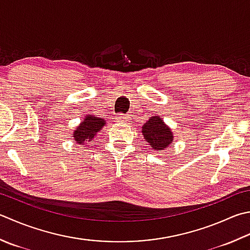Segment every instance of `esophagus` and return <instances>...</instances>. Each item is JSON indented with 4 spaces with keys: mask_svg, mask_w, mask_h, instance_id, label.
I'll list each match as a JSON object with an SVG mask.
<instances>
[{
    "mask_svg": "<svg viewBox=\"0 0 250 250\" xmlns=\"http://www.w3.org/2000/svg\"><path fill=\"white\" fill-rule=\"evenodd\" d=\"M126 119H128V116H125L124 114H117L116 115V120L117 121L122 122V121H126Z\"/></svg>",
    "mask_w": 250,
    "mask_h": 250,
    "instance_id": "obj_1",
    "label": "esophagus"
}]
</instances>
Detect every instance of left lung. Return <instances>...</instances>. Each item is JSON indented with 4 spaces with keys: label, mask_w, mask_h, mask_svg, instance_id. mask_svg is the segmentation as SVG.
<instances>
[{
    "label": "left lung",
    "mask_w": 250,
    "mask_h": 250,
    "mask_svg": "<svg viewBox=\"0 0 250 250\" xmlns=\"http://www.w3.org/2000/svg\"><path fill=\"white\" fill-rule=\"evenodd\" d=\"M142 133L150 147L156 150L167 148L173 142V133L159 116H154L142 126Z\"/></svg>",
    "instance_id": "obj_1"
}]
</instances>
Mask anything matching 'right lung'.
Here are the masks:
<instances>
[{
    "mask_svg": "<svg viewBox=\"0 0 250 250\" xmlns=\"http://www.w3.org/2000/svg\"><path fill=\"white\" fill-rule=\"evenodd\" d=\"M105 124L106 121L103 118H100V117L92 115L85 116V119L81 122L80 125L76 128L75 132H73L72 138L75 139L78 144H84V142L91 141L94 138L95 134L104 126Z\"/></svg>",
    "mask_w": 250,
    "mask_h": 250,
    "instance_id": "add662e5",
    "label": "right lung"
}]
</instances>
